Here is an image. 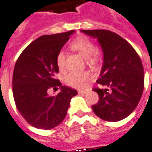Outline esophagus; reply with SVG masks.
Returning <instances> with one entry per match:
<instances>
[{"label": "esophagus", "mask_w": 152, "mask_h": 152, "mask_svg": "<svg viewBox=\"0 0 152 152\" xmlns=\"http://www.w3.org/2000/svg\"><path fill=\"white\" fill-rule=\"evenodd\" d=\"M78 92L79 93H86L87 92V90H85V89H78Z\"/></svg>", "instance_id": "esophagus-1"}]
</instances>
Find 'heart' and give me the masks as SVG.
<instances>
[{"instance_id":"1","label":"heart","mask_w":152,"mask_h":152,"mask_svg":"<svg viewBox=\"0 0 152 152\" xmlns=\"http://www.w3.org/2000/svg\"><path fill=\"white\" fill-rule=\"evenodd\" d=\"M71 48L78 51L80 55H82L85 58H89V61H93L97 58L98 55L95 52L96 47L93 42L86 37H76L74 41L70 44ZM56 64L58 68L62 71L65 69L66 66V53L61 50L56 56ZM89 78V74L87 72H72L66 76V83L76 88H82L86 86V81Z\"/></svg>"}]
</instances>
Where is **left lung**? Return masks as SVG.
Listing matches in <instances>:
<instances>
[{"label":"left lung","instance_id":"8db88e82","mask_svg":"<svg viewBox=\"0 0 152 152\" xmlns=\"http://www.w3.org/2000/svg\"><path fill=\"white\" fill-rule=\"evenodd\" d=\"M97 39L103 51V66L94 88L99 102L92 106L94 113L106 121H119L137 107L144 89V70L137 51L119 35L106 30H82Z\"/></svg>","mask_w":152,"mask_h":152}]
</instances>
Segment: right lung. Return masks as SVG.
Returning a JSON list of instances; mask_svg holds the SVG:
<instances>
[{
  "instance_id": "1",
  "label": "right lung",
  "mask_w": 152,
  "mask_h": 152,
  "mask_svg": "<svg viewBox=\"0 0 152 152\" xmlns=\"http://www.w3.org/2000/svg\"><path fill=\"white\" fill-rule=\"evenodd\" d=\"M74 32L41 36L26 46L15 62L12 77L15 106L34 127L50 130L60 125L77 95L76 90L61 86L55 77L59 72L56 56ZM57 86L61 92L49 96V89Z\"/></svg>"
}]
</instances>
